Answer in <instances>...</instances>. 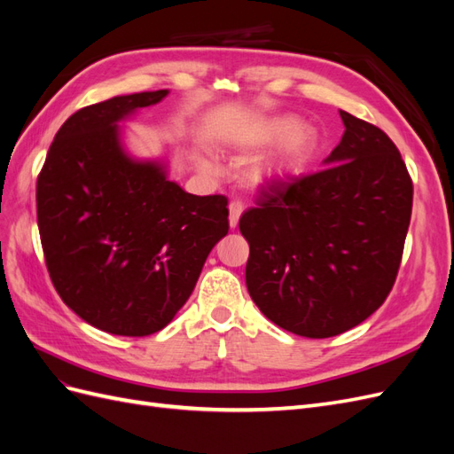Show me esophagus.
I'll return each mask as SVG.
<instances>
[{"mask_svg":"<svg viewBox=\"0 0 454 454\" xmlns=\"http://www.w3.org/2000/svg\"><path fill=\"white\" fill-rule=\"evenodd\" d=\"M244 212V202L242 200H231L229 204V225L231 227H237L239 225V219Z\"/></svg>","mask_w":454,"mask_h":454,"instance_id":"esophagus-1","label":"esophagus"}]
</instances>
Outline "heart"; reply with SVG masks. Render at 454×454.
<instances>
[{
  "mask_svg": "<svg viewBox=\"0 0 454 454\" xmlns=\"http://www.w3.org/2000/svg\"><path fill=\"white\" fill-rule=\"evenodd\" d=\"M261 140L265 144H284L280 153L274 157L267 167L259 172L267 177L287 176L301 170L316 151V134L310 129H305L303 122L294 117H278L270 121L265 127ZM212 170V164H204Z\"/></svg>",
  "mask_w": 454,
  "mask_h": 454,
  "instance_id": "obj_1",
  "label": "heart"
}]
</instances>
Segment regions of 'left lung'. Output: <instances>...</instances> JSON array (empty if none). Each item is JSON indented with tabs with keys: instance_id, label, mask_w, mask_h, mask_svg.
<instances>
[{
	"instance_id": "obj_1",
	"label": "left lung",
	"mask_w": 454,
	"mask_h": 454,
	"mask_svg": "<svg viewBox=\"0 0 454 454\" xmlns=\"http://www.w3.org/2000/svg\"><path fill=\"white\" fill-rule=\"evenodd\" d=\"M320 172L270 177L240 215L246 286L278 327L345 333L392 292L413 210V180L387 132L347 112Z\"/></svg>"
}]
</instances>
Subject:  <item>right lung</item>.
<instances>
[{
  "label": "right lung",
  "instance_id": "right-lung-1",
  "mask_svg": "<svg viewBox=\"0 0 454 454\" xmlns=\"http://www.w3.org/2000/svg\"><path fill=\"white\" fill-rule=\"evenodd\" d=\"M167 94L81 107L37 176V227L54 290L106 333L145 337L170 324L229 231L225 195L185 193L157 164L122 153L115 122Z\"/></svg>",
  "mask_w": 454,
  "mask_h": 454
}]
</instances>
